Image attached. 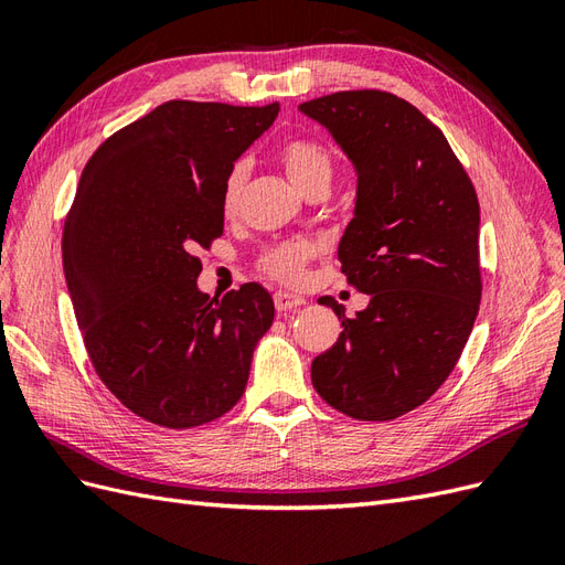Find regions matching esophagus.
Segmentation results:
<instances>
[{
  "instance_id": "34e87169",
  "label": "esophagus",
  "mask_w": 565,
  "mask_h": 565,
  "mask_svg": "<svg viewBox=\"0 0 565 565\" xmlns=\"http://www.w3.org/2000/svg\"><path fill=\"white\" fill-rule=\"evenodd\" d=\"M300 306H306V298L302 296H296V294H288V291H279L274 294V308H277V312H291Z\"/></svg>"
}]
</instances>
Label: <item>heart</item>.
<instances>
[{
    "label": "heart",
    "mask_w": 565,
    "mask_h": 565,
    "mask_svg": "<svg viewBox=\"0 0 565 565\" xmlns=\"http://www.w3.org/2000/svg\"><path fill=\"white\" fill-rule=\"evenodd\" d=\"M279 162L286 171V177L302 193L312 191H329L331 179H334V154L329 152L327 145L315 138H288L279 152ZM248 181V167L245 162H236L226 171L222 183V212L226 220H234L241 210V200ZM317 245L310 238H288L274 243L265 248L257 257V269L265 277L281 281V284H298L306 274V265L315 257Z\"/></svg>",
    "instance_id": "heart-1"
}]
</instances>
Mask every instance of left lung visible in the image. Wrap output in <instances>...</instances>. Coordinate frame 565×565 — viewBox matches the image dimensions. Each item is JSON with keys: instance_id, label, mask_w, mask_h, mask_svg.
I'll return each instance as SVG.
<instances>
[{"instance_id": "obj_1", "label": "left lung", "mask_w": 565, "mask_h": 565, "mask_svg": "<svg viewBox=\"0 0 565 565\" xmlns=\"http://www.w3.org/2000/svg\"><path fill=\"white\" fill-rule=\"evenodd\" d=\"M358 169L355 216L339 243L345 281L370 306L312 360V386L353 420L386 423L423 406L466 349L482 300L480 202L439 126L384 90L302 103Z\"/></svg>"}]
</instances>
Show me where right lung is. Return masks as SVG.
I'll use <instances>...</instances> for the list:
<instances>
[{"label": "right lung", "mask_w": 565, "mask_h": 565, "mask_svg": "<svg viewBox=\"0 0 565 565\" xmlns=\"http://www.w3.org/2000/svg\"><path fill=\"white\" fill-rule=\"evenodd\" d=\"M279 103L171 99L109 136L85 164L62 253L85 351L124 408L167 429L214 423L241 401L271 296L198 291V250L224 231L226 171Z\"/></svg>", "instance_id": "add662e5"}]
</instances>
